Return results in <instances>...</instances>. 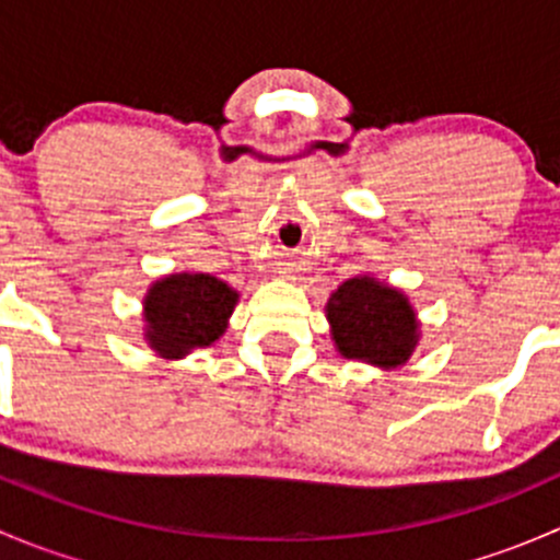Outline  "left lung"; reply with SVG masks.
<instances>
[{"label": "left lung", "mask_w": 560, "mask_h": 560, "mask_svg": "<svg viewBox=\"0 0 560 560\" xmlns=\"http://www.w3.org/2000/svg\"><path fill=\"white\" fill-rule=\"evenodd\" d=\"M332 338L343 358L393 369L409 360L417 343L415 312L398 290L360 276L332 292L327 303Z\"/></svg>", "instance_id": "left-lung-1"}]
</instances>
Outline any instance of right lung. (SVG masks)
Returning a JSON list of instances; mask_svg holds the SVG:
<instances>
[{"mask_svg": "<svg viewBox=\"0 0 560 560\" xmlns=\"http://www.w3.org/2000/svg\"><path fill=\"white\" fill-rule=\"evenodd\" d=\"M238 292L211 273H175L156 281L145 298V338L165 358L211 347L228 327Z\"/></svg>", "mask_w": 560, "mask_h": 560, "instance_id": "add662e5", "label": "right lung"}]
</instances>
